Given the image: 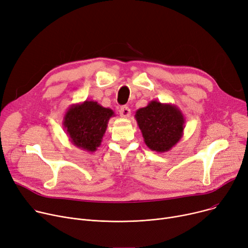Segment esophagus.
<instances>
[{
  "mask_svg": "<svg viewBox=\"0 0 248 248\" xmlns=\"http://www.w3.org/2000/svg\"><path fill=\"white\" fill-rule=\"evenodd\" d=\"M120 115L122 118L127 119L130 117V109L128 107H122L120 108Z\"/></svg>",
  "mask_w": 248,
  "mask_h": 248,
  "instance_id": "34e87169",
  "label": "esophagus"
}]
</instances>
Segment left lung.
Wrapping results in <instances>:
<instances>
[{"instance_id":"left-lung-1","label":"left lung","mask_w":248,"mask_h":248,"mask_svg":"<svg viewBox=\"0 0 248 248\" xmlns=\"http://www.w3.org/2000/svg\"><path fill=\"white\" fill-rule=\"evenodd\" d=\"M135 118L150 150L169 152L184 136L185 117L174 105L152 101L136 111Z\"/></svg>"}]
</instances>
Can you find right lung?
I'll return each instance as SVG.
<instances>
[{"label":"right lung","mask_w":248,"mask_h":248,"mask_svg":"<svg viewBox=\"0 0 248 248\" xmlns=\"http://www.w3.org/2000/svg\"><path fill=\"white\" fill-rule=\"evenodd\" d=\"M111 117H114L112 109L87 100L69 108L62 125L75 146L93 153L101 145Z\"/></svg>","instance_id":"add662e5"}]
</instances>
